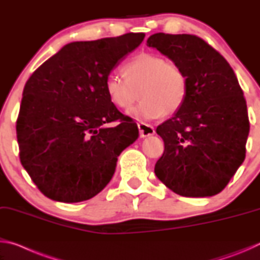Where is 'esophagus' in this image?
<instances>
[{
  "label": "esophagus",
  "instance_id": "obj_1",
  "mask_svg": "<svg viewBox=\"0 0 260 260\" xmlns=\"http://www.w3.org/2000/svg\"><path fill=\"white\" fill-rule=\"evenodd\" d=\"M138 127H139L141 138H148V136L155 134V129H153V127L148 124H144V122H140V124H138Z\"/></svg>",
  "mask_w": 260,
  "mask_h": 260
}]
</instances>
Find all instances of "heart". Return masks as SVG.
Returning a JSON list of instances; mask_svg holds the SVG:
<instances>
[{
	"label": "heart",
	"mask_w": 260,
	"mask_h": 260,
	"mask_svg": "<svg viewBox=\"0 0 260 260\" xmlns=\"http://www.w3.org/2000/svg\"><path fill=\"white\" fill-rule=\"evenodd\" d=\"M125 77L109 73L105 93L114 107L128 110L141 95V103L128 112L135 119L147 121L177 112L188 93L186 74L178 65L153 52H141L124 65Z\"/></svg>",
	"instance_id": "obj_1"
}]
</instances>
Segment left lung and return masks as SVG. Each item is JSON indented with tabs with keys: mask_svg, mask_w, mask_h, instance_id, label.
I'll use <instances>...</instances> for the list:
<instances>
[{
	"mask_svg": "<svg viewBox=\"0 0 260 260\" xmlns=\"http://www.w3.org/2000/svg\"><path fill=\"white\" fill-rule=\"evenodd\" d=\"M147 46L178 65L188 80L182 107L156 129L165 149L155 173L178 195L213 196L245 158L250 125L243 91L228 61L196 35L156 33Z\"/></svg>",
	"mask_w": 260,
	"mask_h": 260,
	"instance_id": "left-lung-1",
	"label": "left lung"
}]
</instances>
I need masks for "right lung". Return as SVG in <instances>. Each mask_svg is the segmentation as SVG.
<instances>
[{
	"label": "right lung",
	"mask_w": 260,
	"mask_h": 260,
	"mask_svg": "<svg viewBox=\"0 0 260 260\" xmlns=\"http://www.w3.org/2000/svg\"><path fill=\"white\" fill-rule=\"evenodd\" d=\"M146 35L65 45L26 82L17 119L20 162L48 199L87 201L112 179L139 129L110 102L104 81ZM117 121L116 126L106 125Z\"/></svg>",
	"instance_id": "1"
}]
</instances>
